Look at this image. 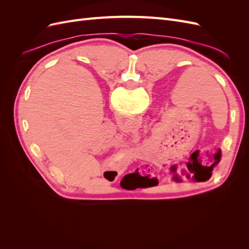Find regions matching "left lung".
Here are the masks:
<instances>
[{
  "instance_id": "1",
  "label": "left lung",
  "mask_w": 249,
  "mask_h": 249,
  "mask_svg": "<svg viewBox=\"0 0 249 249\" xmlns=\"http://www.w3.org/2000/svg\"><path fill=\"white\" fill-rule=\"evenodd\" d=\"M214 166L205 167V166H198V165H194L193 163H188L187 164L188 173H186V176L188 178H191L194 182H205V180H208L211 178V176H212Z\"/></svg>"
}]
</instances>
